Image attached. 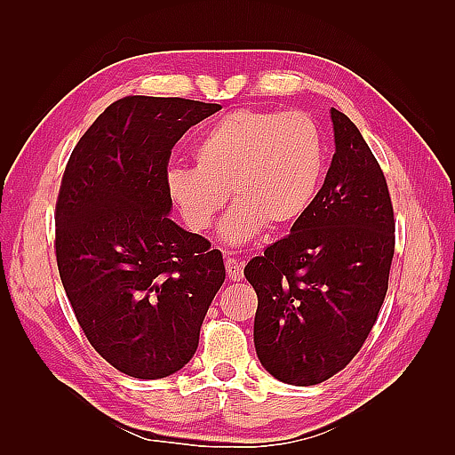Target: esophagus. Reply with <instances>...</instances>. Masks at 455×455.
Segmentation results:
<instances>
[{"instance_id":"obj_1","label":"esophagus","mask_w":455,"mask_h":455,"mask_svg":"<svg viewBox=\"0 0 455 455\" xmlns=\"http://www.w3.org/2000/svg\"><path fill=\"white\" fill-rule=\"evenodd\" d=\"M225 267H227L228 279H233V282H240V279L244 277V272H243L244 266H243V262H238L236 258H227Z\"/></svg>"}]
</instances>
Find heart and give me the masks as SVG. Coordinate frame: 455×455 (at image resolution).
Returning a JSON list of instances; mask_svg holds the SVG:
<instances>
[{"instance_id": "heart-1", "label": "heart", "mask_w": 455, "mask_h": 455, "mask_svg": "<svg viewBox=\"0 0 455 455\" xmlns=\"http://www.w3.org/2000/svg\"><path fill=\"white\" fill-rule=\"evenodd\" d=\"M196 168L166 173V189L188 227L207 230L228 199L236 205L220 225L228 244H246L266 227L293 225L311 205L323 178L324 150L305 113L238 109L201 132Z\"/></svg>"}]
</instances>
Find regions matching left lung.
<instances>
[{
    "label": "left lung",
    "instance_id": "left-lung-1",
    "mask_svg": "<svg viewBox=\"0 0 455 455\" xmlns=\"http://www.w3.org/2000/svg\"><path fill=\"white\" fill-rule=\"evenodd\" d=\"M334 156L291 233L244 267L258 295V360L289 385L326 381L352 362L379 315L395 252L383 172L355 124L331 109Z\"/></svg>",
    "mask_w": 455,
    "mask_h": 455
}]
</instances>
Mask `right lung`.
Returning <instances> with one entry per match:
<instances>
[{"mask_svg":"<svg viewBox=\"0 0 455 455\" xmlns=\"http://www.w3.org/2000/svg\"><path fill=\"white\" fill-rule=\"evenodd\" d=\"M219 103L131 95L76 144L56 201V262L84 334L137 379L180 371L199 344L225 264L168 215L173 144Z\"/></svg>","mask_w":455,"mask_h":455,"instance_id":"obj_1","label":"right lung"}]
</instances>
